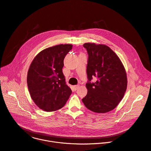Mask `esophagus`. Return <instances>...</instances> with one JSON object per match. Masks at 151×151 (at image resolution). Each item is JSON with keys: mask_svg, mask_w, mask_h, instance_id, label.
Listing matches in <instances>:
<instances>
[{"mask_svg": "<svg viewBox=\"0 0 151 151\" xmlns=\"http://www.w3.org/2000/svg\"><path fill=\"white\" fill-rule=\"evenodd\" d=\"M79 85H76V86H73V88H74V89H75V90H77L79 88Z\"/></svg>", "mask_w": 151, "mask_h": 151, "instance_id": "esophagus-1", "label": "esophagus"}]
</instances>
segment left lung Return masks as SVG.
Instances as JSON below:
<instances>
[{
	"mask_svg": "<svg viewBox=\"0 0 151 151\" xmlns=\"http://www.w3.org/2000/svg\"><path fill=\"white\" fill-rule=\"evenodd\" d=\"M88 54L86 84L87 95L82 99L85 106L96 113H107L122 101L126 91V69L113 50L104 44L87 42L83 45ZM94 76L98 79L91 83Z\"/></svg>",
	"mask_w": 151,
	"mask_h": 151,
	"instance_id": "left-lung-1",
	"label": "left lung"
}]
</instances>
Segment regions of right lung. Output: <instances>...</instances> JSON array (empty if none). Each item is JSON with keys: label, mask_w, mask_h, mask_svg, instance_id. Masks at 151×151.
<instances>
[{"label": "right lung", "mask_w": 151, "mask_h": 151, "mask_svg": "<svg viewBox=\"0 0 151 151\" xmlns=\"http://www.w3.org/2000/svg\"><path fill=\"white\" fill-rule=\"evenodd\" d=\"M71 44L47 48L33 59L27 73V85L36 105L46 112L62 108L72 93L63 73L64 59Z\"/></svg>", "instance_id": "add662e5"}]
</instances>
